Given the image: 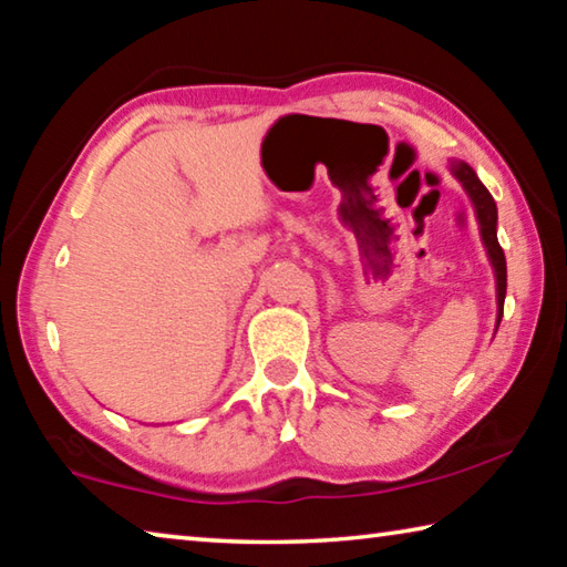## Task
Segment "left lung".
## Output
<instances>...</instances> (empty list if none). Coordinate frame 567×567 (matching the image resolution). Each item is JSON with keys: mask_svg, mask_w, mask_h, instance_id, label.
Returning <instances> with one entry per match:
<instances>
[{"mask_svg": "<svg viewBox=\"0 0 567 567\" xmlns=\"http://www.w3.org/2000/svg\"><path fill=\"white\" fill-rule=\"evenodd\" d=\"M450 172L453 177L463 185L467 192L470 203L475 207V217L480 225V237H483V245L487 249V257H491V265L495 270V287H497V324L503 318V305H505V290H507V267H505V252L501 243H497V207L495 199L483 182L477 179L475 169L467 165V162H450Z\"/></svg>", "mask_w": 567, "mask_h": 567, "instance_id": "left-lung-1", "label": "left lung"}]
</instances>
